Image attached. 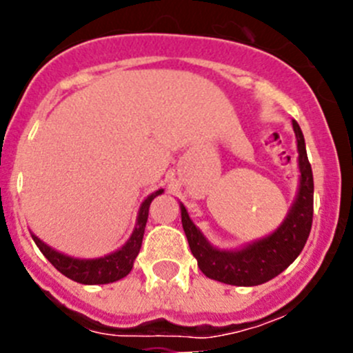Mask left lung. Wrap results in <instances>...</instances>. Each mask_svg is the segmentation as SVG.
Here are the masks:
<instances>
[{
  "label": "left lung",
  "mask_w": 353,
  "mask_h": 353,
  "mask_svg": "<svg viewBox=\"0 0 353 353\" xmlns=\"http://www.w3.org/2000/svg\"><path fill=\"white\" fill-rule=\"evenodd\" d=\"M299 152V190L287 216L279 229L270 236L237 249H219L203 236L190 219L186 206H181V222L190 243V249L196 258L199 270L208 279L237 287H254L275 279L287 266L295 261L307 243L312 225V201H314V181L311 163L305 152L304 134L297 121H292Z\"/></svg>",
  "instance_id": "obj_1"
}]
</instances>
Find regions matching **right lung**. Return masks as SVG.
Returning a JSON list of instances; mask_svg holds the SVG:
<instances>
[{
    "label": "right lung",
    "instance_id": "right-lung-1",
    "mask_svg": "<svg viewBox=\"0 0 353 353\" xmlns=\"http://www.w3.org/2000/svg\"><path fill=\"white\" fill-rule=\"evenodd\" d=\"M162 193L163 190H159L145 198L140 210H138L137 225H134L130 239L124 243L123 248L110 252V254L102 256V258H73V256H66L63 252L56 251L51 245L46 244L44 241L39 239L35 234L30 232L32 239L37 244V248L41 249L42 254L51 261V265L58 272H61L63 275L68 276V279L73 280V282L83 283V285H104V283L117 282V280L124 279L131 272V268H133V263L137 259L138 252H140L141 241H143L150 203Z\"/></svg>",
    "mask_w": 353,
    "mask_h": 353
}]
</instances>
